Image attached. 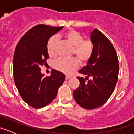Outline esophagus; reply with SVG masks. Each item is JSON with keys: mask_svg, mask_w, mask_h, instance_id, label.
<instances>
[{"mask_svg": "<svg viewBox=\"0 0 134 134\" xmlns=\"http://www.w3.org/2000/svg\"><path fill=\"white\" fill-rule=\"evenodd\" d=\"M71 78V76H66V80H68V79H70Z\"/></svg>", "mask_w": 134, "mask_h": 134, "instance_id": "obj_1", "label": "esophagus"}]
</instances>
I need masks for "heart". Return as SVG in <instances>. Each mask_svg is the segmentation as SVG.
<instances>
[{
	"label": "heart",
	"mask_w": 134,
	"mask_h": 134,
	"mask_svg": "<svg viewBox=\"0 0 134 134\" xmlns=\"http://www.w3.org/2000/svg\"><path fill=\"white\" fill-rule=\"evenodd\" d=\"M64 38L70 44L74 46L72 54L76 55L82 64L87 63L94 52V44L90 39L84 40V36L79 31L70 30L64 34ZM58 40L56 35H53L47 42V52L50 56L57 54ZM79 66V60L76 58L66 59L60 58L54 63V68L65 74H70Z\"/></svg>",
	"instance_id": "heart-1"
}]
</instances>
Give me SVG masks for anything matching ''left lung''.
Instances as JSON below:
<instances>
[{
    "label": "left lung",
    "instance_id": "left-lung-1",
    "mask_svg": "<svg viewBox=\"0 0 134 134\" xmlns=\"http://www.w3.org/2000/svg\"><path fill=\"white\" fill-rule=\"evenodd\" d=\"M94 52L86 66L79 71L85 79L77 77L80 85L73 92L74 100L80 107L93 109L102 106L109 99L116 86L119 74L118 55L107 37L95 29L91 34ZM92 76V80H88Z\"/></svg>",
    "mask_w": 134,
    "mask_h": 134
}]
</instances>
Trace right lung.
<instances>
[{"mask_svg":"<svg viewBox=\"0 0 134 134\" xmlns=\"http://www.w3.org/2000/svg\"><path fill=\"white\" fill-rule=\"evenodd\" d=\"M62 28L35 26L21 37L15 48L13 62L15 85L23 100L34 108L50 103L65 80L63 73L54 69L50 76L44 77L40 68L49 58L46 47L48 40Z\"/></svg>","mask_w":134,"mask_h":134,"instance_id":"1","label":"right lung"}]
</instances>
